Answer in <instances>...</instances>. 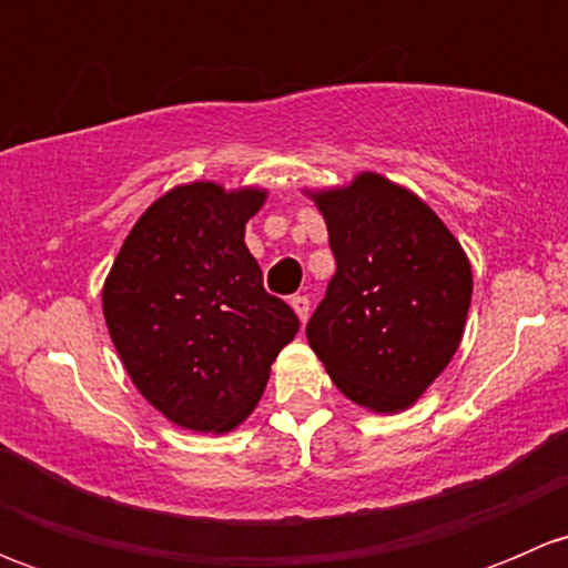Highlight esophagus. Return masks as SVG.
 <instances>
[{
  "instance_id": "esophagus-1",
  "label": "esophagus",
  "mask_w": 568,
  "mask_h": 568,
  "mask_svg": "<svg viewBox=\"0 0 568 568\" xmlns=\"http://www.w3.org/2000/svg\"><path fill=\"white\" fill-rule=\"evenodd\" d=\"M291 307H294L296 316H300L302 324H305L307 316H311V300H307V296H302V294H296V296H291Z\"/></svg>"
}]
</instances>
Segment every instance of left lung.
Instances as JSON below:
<instances>
[{
	"mask_svg": "<svg viewBox=\"0 0 568 568\" xmlns=\"http://www.w3.org/2000/svg\"><path fill=\"white\" fill-rule=\"evenodd\" d=\"M313 200L337 268L307 343L354 404L406 409L462 343L473 300L467 255L417 194L376 173Z\"/></svg>",
	"mask_w": 568,
	"mask_h": 568,
	"instance_id": "left-lung-1",
	"label": "left lung"
}]
</instances>
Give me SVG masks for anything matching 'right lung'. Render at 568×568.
I'll list each match as a JSON object with an SVG mask.
<instances>
[{
	"label": "right lung",
	"instance_id": "add662e5",
	"mask_svg": "<svg viewBox=\"0 0 568 568\" xmlns=\"http://www.w3.org/2000/svg\"><path fill=\"white\" fill-rule=\"evenodd\" d=\"M263 189H170L131 227L104 283V318L136 390L189 432H231L255 409L300 318L266 294L244 244Z\"/></svg>",
	"mask_w": 568,
	"mask_h": 568
}]
</instances>
